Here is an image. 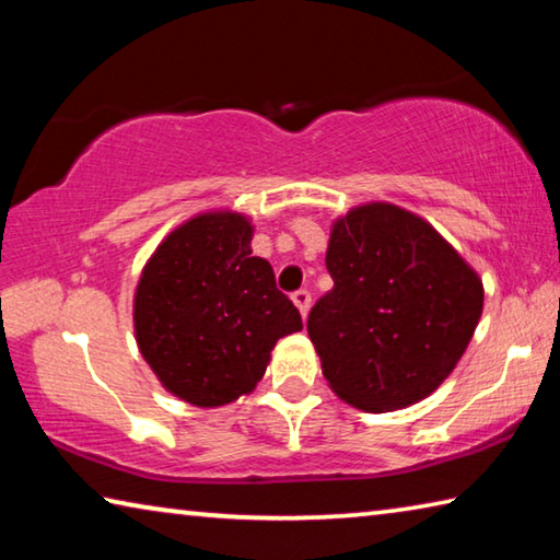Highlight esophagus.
<instances>
[{
  "mask_svg": "<svg viewBox=\"0 0 560 560\" xmlns=\"http://www.w3.org/2000/svg\"><path fill=\"white\" fill-rule=\"evenodd\" d=\"M291 299H293V303H296V306H299L301 316H306V314H308V308H311V293H308V289H299V291H293V293H291Z\"/></svg>",
  "mask_w": 560,
  "mask_h": 560,
  "instance_id": "esophagus-1",
  "label": "esophagus"
}]
</instances>
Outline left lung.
Here are the masks:
<instances>
[{
    "label": "left lung",
    "mask_w": 560,
    "mask_h": 560,
    "mask_svg": "<svg viewBox=\"0 0 560 560\" xmlns=\"http://www.w3.org/2000/svg\"><path fill=\"white\" fill-rule=\"evenodd\" d=\"M326 269L334 289L306 328L338 397L390 412L438 390L485 303L459 254L420 217L377 202L334 224Z\"/></svg>",
    "instance_id": "1"
}]
</instances>
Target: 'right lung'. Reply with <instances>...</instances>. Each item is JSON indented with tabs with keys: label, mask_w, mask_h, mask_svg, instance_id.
Segmentation results:
<instances>
[{
	"label": "right lung",
	"mask_w": 560,
	"mask_h": 560,
	"mask_svg": "<svg viewBox=\"0 0 560 560\" xmlns=\"http://www.w3.org/2000/svg\"><path fill=\"white\" fill-rule=\"evenodd\" d=\"M249 242L252 226L240 214L195 217L158 246L140 277V353L170 393L192 405L217 407L249 393L277 340L303 328Z\"/></svg>",
	"instance_id": "obj_1"
}]
</instances>
